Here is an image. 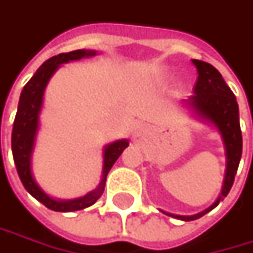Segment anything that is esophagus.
Returning <instances> with one entry per match:
<instances>
[{"label":"esophagus","instance_id":"obj_1","mask_svg":"<svg viewBox=\"0 0 253 253\" xmlns=\"http://www.w3.org/2000/svg\"><path fill=\"white\" fill-rule=\"evenodd\" d=\"M146 133H148V127L145 126V125H139V126L134 128V131H133V137H134V139H140V137H143Z\"/></svg>","mask_w":253,"mask_h":253}]
</instances>
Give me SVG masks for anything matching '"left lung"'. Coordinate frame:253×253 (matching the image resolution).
<instances>
[{"mask_svg":"<svg viewBox=\"0 0 253 253\" xmlns=\"http://www.w3.org/2000/svg\"><path fill=\"white\" fill-rule=\"evenodd\" d=\"M193 65L197 68V72H198L194 95H191L188 100H182V104L193 113L195 119L213 126L218 131L223 140L224 153H226V171H224V179H223L220 194L216 198V201L206 210L193 216H179V214H171V213L162 211L171 217L179 218L184 221L203 217L204 214L211 211L214 207H217L220 201L224 200V197L229 194L233 185L235 175L238 172V167H239L242 156L239 105H238L235 94L227 86L221 74L213 65L203 62V60H197V59H193Z\"/></svg>","mask_w":253,"mask_h":253,"instance_id":"1","label":"left lung"}]
</instances>
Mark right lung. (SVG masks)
Returning <instances> with one entry per match:
<instances>
[{"label":"right lung","mask_w":253,"mask_h":253,"mask_svg":"<svg viewBox=\"0 0 253 253\" xmlns=\"http://www.w3.org/2000/svg\"><path fill=\"white\" fill-rule=\"evenodd\" d=\"M97 55V50L89 49H80L69 53H60L58 56L47 59L32 77L20 95L18 108L14 120L11 133V149L14 156V164L17 168L18 176L24 185V188L35 197L37 201H40L43 206L53 211H78L82 209H86L92 206L104 193L107 173L110 172L114 162L119 159V156L123 153V150L128 146L127 139H120L113 143L105 145L103 152V175L98 187L88 194L82 195L80 198L74 200H56L43 191V188L37 184L35 175L32 171V156L35 150L36 136L39 131L40 123V111L43 107L44 91L53 74L60 68V65L68 63L71 60H80L82 58H92Z\"/></svg>","instance_id":"add662e5"}]
</instances>
